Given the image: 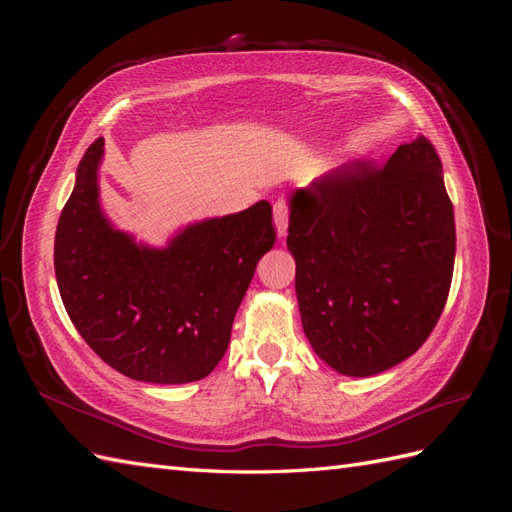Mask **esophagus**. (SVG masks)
<instances>
[{"label":"esophagus","mask_w":512,"mask_h":512,"mask_svg":"<svg viewBox=\"0 0 512 512\" xmlns=\"http://www.w3.org/2000/svg\"><path fill=\"white\" fill-rule=\"evenodd\" d=\"M273 218H275L277 235L284 237L288 230V200L286 198H277L273 203Z\"/></svg>","instance_id":"1"}]
</instances>
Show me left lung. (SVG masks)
I'll list each match as a JSON object with an SVG mask.
<instances>
[{
	"mask_svg": "<svg viewBox=\"0 0 512 512\" xmlns=\"http://www.w3.org/2000/svg\"><path fill=\"white\" fill-rule=\"evenodd\" d=\"M303 331L344 376H374L412 356L436 327L455 265V215L429 138L382 166L342 164L292 196Z\"/></svg>",
	"mask_w": 512,
	"mask_h": 512,
	"instance_id": "8db88e82",
	"label": "left lung"
}]
</instances>
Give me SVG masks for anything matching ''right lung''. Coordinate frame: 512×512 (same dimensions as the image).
<instances>
[{"instance_id":"obj_1","label":"right lung","mask_w":512,"mask_h":512,"mask_svg":"<svg viewBox=\"0 0 512 512\" xmlns=\"http://www.w3.org/2000/svg\"><path fill=\"white\" fill-rule=\"evenodd\" d=\"M91 143L55 232V277L66 312L100 359L141 382L203 380L222 361L258 260L275 243L267 200L185 228L166 250L115 230L100 211Z\"/></svg>"}]
</instances>
